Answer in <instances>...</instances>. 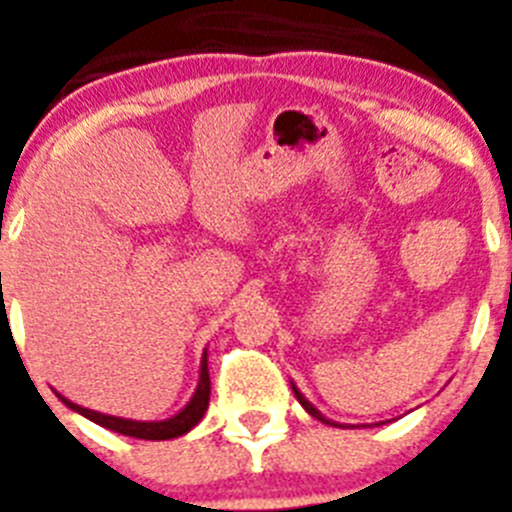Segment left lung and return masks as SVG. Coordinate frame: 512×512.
Returning <instances> with one entry per match:
<instances>
[{
  "mask_svg": "<svg viewBox=\"0 0 512 512\" xmlns=\"http://www.w3.org/2000/svg\"><path fill=\"white\" fill-rule=\"evenodd\" d=\"M292 390H295V397H297V400H300V405H302V408H305V410H307V413H310V415H312V418H318V420H323V423H330V420H328V418H325V415H323V413H320V410H318V408H315V405H312V402H310V400H307V397H305V395H302V392H300V390H297L295 384H292ZM330 425H336V423H330Z\"/></svg>",
  "mask_w": 512,
  "mask_h": 512,
  "instance_id": "obj_1",
  "label": "left lung"
}]
</instances>
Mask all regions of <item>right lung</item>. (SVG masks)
I'll use <instances>...</instances> for the list:
<instances>
[{"label": "right lung", "mask_w": 512, "mask_h": 512, "mask_svg": "<svg viewBox=\"0 0 512 512\" xmlns=\"http://www.w3.org/2000/svg\"><path fill=\"white\" fill-rule=\"evenodd\" d=\"M61 397V395H58ZM66 405H69L74 413L84 415V418L94 420L102 428H110V431L122 433V436H133V438H146V441H166V438L184 436L187 431H192L194 425L200 423L202 415H205L207 405H210V372H207V354L202 356L200 366V384L194 390L192 400L184 405V410L174 415V418L166 420H128V418H115V415H104L97 413V410H87L76 405V402L61 397Z\"/></svg>", "instance_id": "1"}]
</instances>
